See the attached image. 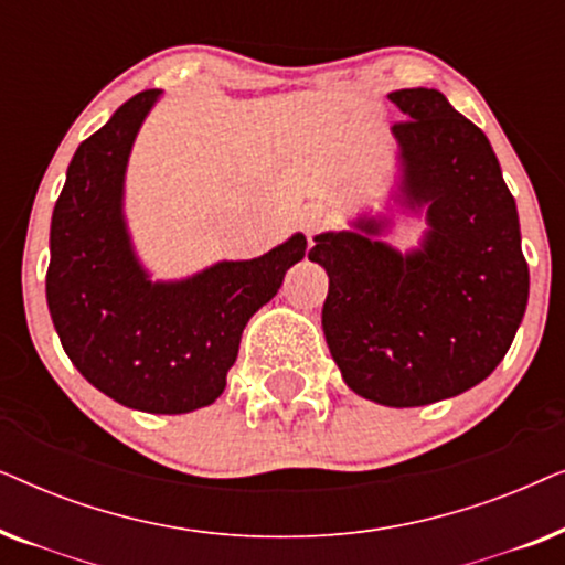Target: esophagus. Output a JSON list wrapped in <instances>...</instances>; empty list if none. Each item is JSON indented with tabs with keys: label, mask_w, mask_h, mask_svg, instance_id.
I'll use <instances>...</instances> for the list:
<instances>
[{
	"label": "esophagus",
	"mask_w": 565,
	"mask_h": 565,
	"mask_svg": "<svg viewBox=\"0 0 565 565\" xmlns=\"http://www.w3.org/2000/svg\"><path fill=\"white\" fill-rule=\"evenodd\" d=\"M327 221H329V213L323 205H308L306 211L300 213V228H303L308 236L316 234L321 226H327Z\"/></svg>",
	"instance_id": "1"
}]
</instances>
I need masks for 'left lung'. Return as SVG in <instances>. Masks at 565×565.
<instances>
[{
    "instance_id": "8db88e82",
    "label": "left lung",
    "mask_w": 565,
    "mask_h": 565,
    "mask_svg": "<svg viewBox=\"0 0 565 565\" xmlns=\"http://www.w3.org/2000/svg\"><path fill=\"white\" fill-rule=\"evenodd\" d=\"M398 177L383 211L313 236L327 269L321 327L344 383L381 406L452 398L486 381L520 329L530 296L516 203L481 128L437 89H396ZM424 217L420 244L387 242Z\"/></svg>"
}]
</instances>
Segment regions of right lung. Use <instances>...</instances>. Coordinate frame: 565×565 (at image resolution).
I'll return each mask as SVG.
<instances>
[{
    "instance_id": "right-lung-1",
    "label": "right lung",
    "mask_w": 565,
    "mask_h": 565,
    "mask_svg": "<svg viewBox=\"0 0 565 565\" xmlns=\"http://www.w3.org/2000/svg\"><path fill=\"white\" fill-rule=\"evenodd\" d=\"M161 95L138 92L76 149L53 207L45 298L61 347L97 391L136 412L190 414L226 388L246 321L308 244L298 231L262 257L153 280L128 228L126 172Z\"/></svg>"
}]
</instances>
